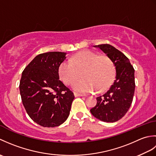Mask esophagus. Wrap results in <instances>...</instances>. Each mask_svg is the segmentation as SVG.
<instances>
[{"label": "esophagus", "mask_w": 156, "mask_h": 156, "mask_svg": "<svg viewBox=\"0 0 156 156\" xmlns=\"http://www.w3.org/2000/svg\"><path fill=\"white\" fill-rule=\"evenodd\" d=\"M74 96L75 97H84L83 94H79V93H76V92H74Z\"/></svg>", "instance_id": "1"}]
</instances>
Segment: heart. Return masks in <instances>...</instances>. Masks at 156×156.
I'll return each mask as SVG.
<instances>
[{
    "label": "heart",
    "instance_id": "obj_1",
    "mask_svg": "<svg viewBox=\"0 0 156 156\" xmlns=\"http://www.w3.org/2000/svg\"><path fill=\"white\" fill-rule=\"evenodd\" d=\"M80 72L84 78L76 81L72 87L80 93L106 91L112 85L115 76V66L110 58L88 50L77 53L59 67V77L68 85L77 80Z\"/></svg>",
    "mask_w": 156,
    "mask_h": 156
}]
</instances>
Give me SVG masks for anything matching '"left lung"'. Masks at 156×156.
I'll return each instance as SVG.
<instances>
[{
    "label": "left lung",
    "instance_id": "obj_1",
    "mask_svg": "<svg viewBox=\"0 0 156 156\" xmlns=\"http://www.w3.org/2000/svg\"><path fill=\"white\" fill-rule=\"evenodd\" d=\"M110 58L115 67V80L105 94L97 98V103L90 109L94 117L102 121H119L130 108L135 92V69L129 59L109 44L94 45Z\"/></svg>",
    "mask_w": 156,
    "mask_h": 156
}]
</instances>
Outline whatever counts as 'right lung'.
I'll use <instances>...</instances> for the list:
<instances>
[{"label": "right lung", "mask_w": 156, "mask_h": 156, "mask_svg": "<svg viewBox=\"0 0 156 156\" xmlns=\"http://www.w3.org/2000/svg\"><path fill=\"white\" fill-rule=\"evenodd\" d=\"M66 53L47 52L35 57L22 73L19 84L23 105L33 121L55 127L68 119L74 93L59 80V67Z\"/></svg>", "instance_id": "obj_1"}]
</instances>
